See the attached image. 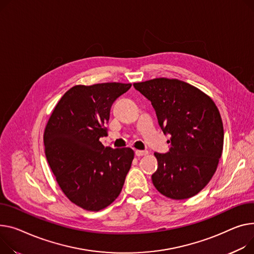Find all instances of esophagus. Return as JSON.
<instances>
[{
  "mask_svg": "<svg viewBox=\"0 0 254 254\" xmlns=\"http://www.w3.org/2000/svg\"><path fill=\"white\" fill-rule=\"evenodd\" d=\"M134 153H136L137 156H145L148 154V151L147 150H136L134 151Z\"/></svg>",
  "mask_w": 254,
  "mask_h": 254,
  "instance_id": "esophagus-1",
  "label": "esophagus"
}]
</instances>
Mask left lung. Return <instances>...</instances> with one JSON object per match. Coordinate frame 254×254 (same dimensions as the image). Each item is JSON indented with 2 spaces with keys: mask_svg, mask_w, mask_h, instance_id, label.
Returning a JSON list of instances; mask_svg holds the SVG:
<instances>
[{
  "mask_svg": "<svg viewBox=\"0 0 254 254\" xmlns=\"http://www.w3.org/2000/svg\"><path fill=\"white\" fill-rule=\"evenodd\" d=\"M153 106L171 148L154 155L155 188L164 196L182 200L199 193L214 175L224 146L221 114L206 94L191 84L170 78L133 83Z\"/></svg>",
  "mask_w": 254,
  "mask_h": 254,
  "instance_id": "8db88e82",
  "label": "left lung"
}]
</instances>
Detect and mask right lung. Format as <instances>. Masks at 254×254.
<instances>
[{"label":"right lung","instance_id":"1","mask_svg":"<svg viewBox=\"0 0 254 254\" xmlns=\"http://www.w3.org/2000/svg\"><path fill=\"white\" fill-rule=\"evenodd\" d=\"M130 83L74 86L60 99L44 132L45 152L61 190L91 211L107 207L121 194L133 159L130 148L104 147L110 109Z\"/></svg>","mask_w":254,"mask_h":254}]
</instances>
